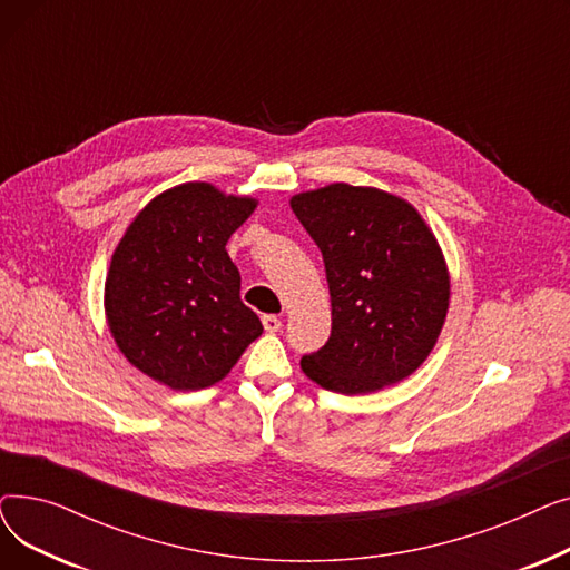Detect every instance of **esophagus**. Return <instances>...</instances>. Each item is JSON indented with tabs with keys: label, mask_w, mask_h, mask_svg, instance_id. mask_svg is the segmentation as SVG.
<instances>
[{
	"label": "esophagus",
	"mask_w": 570,
	"mask_h": 570,
	"mask_svg": "<svg viewBox=\"0 0 570 570\" xmlns=\"http://www.w3.org/2000/svg\"><path fill=\"white\" fill-rule=\"evenodd\" d=\"M261 321H263L265 333H279L282 331V318H277L275 314H265Z\"/></svg>",
	"instance_id": "1"
}]
</instances>
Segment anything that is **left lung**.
Wrapping results in <instances>:
<instances>
[{"instance_id": "left-lung-1", "label": "left lung", "mask_w": 570, "mask_h": 570, "mask_svg": "<svg viewBox=\"0 0 570 570\" xmlns=\"http://www.w3.org/2000/svg\"><path fill=\"white\" fill-rule=\"evenodd\" d=\"M291 209L323 254L333 305L331 340L303 355V372L342 395L411 376L451 303L448 265L421 213L400 196L344 183L295 194Z\"/></svg>"}]
</instances>
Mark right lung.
Instances as JSON below:
<instances>
[{"mask_svg":"<svg viewBox=\"0 0 570 570\" xmlns=\"http://www.w3.org/2000/svg\"><path fill=\"white\" fill-rule=\"evenodd\" d=\"M258 205L209 183L177 185L149 200L112 252L104 307L127 361L173 391L222 381L261 337L239 301L228 237Z\"/></svg>","mask_w":570,"mask_h":570,"instance_id":"1","label":"right lung"}]
</instances>
